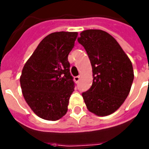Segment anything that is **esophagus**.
Here are the masks:
<instances>
[{
    "mask_svg": "<svg viewBox=\"0 0 149 149\" xmlns=\"http://www.w3.org/2000/svg\"><path fill=\"white\" fill-rule=\"evenodd\" d=\"M74 80L77 82V83H78V82L80 80V76H77V77H74Z\"/></svg>",
    "mask_w": 149,
    "mask_h": 149,
    "instance_id": "obj_1",
    "label": "esophagus"
}]
</instances>
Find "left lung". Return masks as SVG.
I'll use <instances>...</instances> for the list:
<instances>
[{"mask_svg": "<svg viewBox=\"0 0 149 149\" xmlns=\"http://www.w3.org/2000/svg\"><path fill=\"white\" fill-rule=\"evenodd\" d=\"M77 40L86 51L93 71L92 86L82 93L86 107L97 116L111 114L129 94L134 79L132 62L106 31L86 30Z\"/></svg>", "mask_w": 149, "mask_h": 149, "instance_id": "obj_1", "label": "left lung"}]
</instances>
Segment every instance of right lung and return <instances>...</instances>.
<instances>
[{"mask_svg":"<svg viewBox=\"0 0 149 149\" xmlns=\"http://www.w3.org/2000/svg\"><path fill=\"white\" fill-rule=\"evenodd\" d=\"M77 32L58 31L42 40L22 70L20 84L24 98L39 118L56 120L68 110L74 91L68 55L74 46Z\"/></svg>","mask_w":149,"mask_h":149,"instance_id":"right-lung-1","label":"right lung"}]
</instances>
